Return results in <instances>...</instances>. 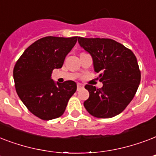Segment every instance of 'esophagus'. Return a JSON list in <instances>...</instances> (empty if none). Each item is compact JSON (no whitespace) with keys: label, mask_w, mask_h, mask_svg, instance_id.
<instances>
[{"label":"esophagus","mask_w":156,"mask_h":156,"mask_svg":"<svg viewBox=\"0 0 156 156\" xmlns=\"http://www.w3.org/2000/svg\"><path fill=\"white\" fill-rule=\"evenodd\" d=\"M83 87H84L83 85H82V84H80V83H78V84H77V90H79L80 89H83Z\"/></svg>","instance_id":"obj_1"}]
</instances>
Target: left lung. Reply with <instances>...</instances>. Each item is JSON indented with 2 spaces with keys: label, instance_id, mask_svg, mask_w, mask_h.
<instances>
[{
  "label": "left lung",
  "instance_id": "1",
  "mask_svg": "<svg viewBox=\"0 0 156 156\" xmlns=\"http://www.w3.org/2000/svg\"><path fill=\"white\" fill-rule=\"evenodd\" d=\"M78 43L91 55L94 68L100 73L103 87L86 85L89 98L84 107L91 116L111 118L125 110L134 97L141 81L137 58L130 49L111 39L78 37Z\"/></svg>",
  "mask_w": 156,
  "mask_h": 156
}]
</instances>
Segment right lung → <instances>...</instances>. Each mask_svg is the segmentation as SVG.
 <instances>
[{
    "mask_svg": "<svg viewBox=\"0 0 156 156\" xmlns=\"http://www.w3.org/2000/svg\"><path fill=\"white\" fill-rule=\"evenodd\" d=\"M78 36H47L36 40L24 51L13 68L17 94L27 109L39 118L48 121L62 116L69 100L77 90L73 81L55 84L54 69L62 67Z\"/></svg>",
    "mask_w": 156,
    "mask_h": 156,
    "instance_id": "1",
    "label": "right lung"
}]
</instances>
